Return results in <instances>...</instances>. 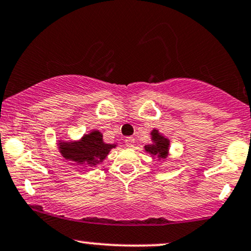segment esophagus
I'll use <instances>...</instances> for the list:
<instances>
[{"instance_id":"34e87169","label":"esophagus","mask_w":251,"mask_h":251,"mask_svg":"<svg viewBox=\"0 0 251 251\" xmlns=\"http://www.w3.org/2000/svg\"><path fill=\"white\" fill-rule=\"evenodd\" d=\"M134 144H135V140H134L133 137H128V138L125 139L126 147H133Z\"/></svg>"}]
</instances>
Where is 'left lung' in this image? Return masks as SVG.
<instances>
[{
  "label": "left lung",
  "instance_id": "8db88e82",
  "mask_svg": "<svg viewBox=\"0 0 251 251\" xmlns=\"http://www.w3.org/2000/svg\"><path fill=\"white\" fill-rule=\"evenodd\" d=\"M152 139L153 141H154V144L146 145L145 149H146L147 152H150L151 154L165 158L168 151V140L164 137H161V135L158 133V131L152 132Z\"/></svg>",
  "mask_w": 251,
  "mask_h": 251
}]
</instances>
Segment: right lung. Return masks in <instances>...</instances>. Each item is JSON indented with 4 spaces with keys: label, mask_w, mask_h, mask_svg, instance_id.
<instances>
[{
    "label": "right lung",
    "mask_w": 251,
    "mask_h": 251,
    "mask_svg": "<svg viewBox=\"0 0 251 251\" xmlns=\"http://www.w3.org/2000/svg\"><path fill=\"white\" fill-rule=\"evenodd\" d=\"M114 145L105 144L102 134L98 131L83 137L80 141L75 144H60L59 150L66 160L76 161L77 164L96 165L102 161Z\"/></svg>",
    "instance_id": "add662e5"
}]
</instances>
